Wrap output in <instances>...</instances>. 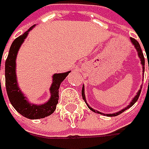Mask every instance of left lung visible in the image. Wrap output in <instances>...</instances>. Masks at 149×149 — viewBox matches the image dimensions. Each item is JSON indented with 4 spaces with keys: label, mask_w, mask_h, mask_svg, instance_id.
Returning a JSON list of instances; mask_svg holds the SVG:
<instances>
[{
    "label": "left lung",
    "mask_w": 149,
    "mask_h": 149,
    "mask_svg": "<svg viewBox=\"0 0 149 149\" xmlns=\"http://www.w3.org/2000/svg\"><path fill=\"white\" fill-rule=\"evenodd\" d=\"M131 40V41H132V43L134 44V46H135V48H136V50H137V52H138V55H139V57H140V58H141V65H143L142 66V68H143V72H144V65H145V58H144V56H143V52H142V51H141V45L139 44V42L134 39V38H131L130 39ZM148 69H149V62H148ZM141 88H142V86L141 87V89H140V91H138V93H137V95L135 96L134 97V99L132 100V102L130 103V104L128 106V107H126L125 109H122L121 111H119V112H117V113H115V114H107V116H118V115H120L121 113H123V111H125L127 109H129V108H130L132 105H134V104L138 100V98H139V97H140V94H141ZM82 97H83V99L84 100V102L86 103V101H85V96H84V87H83V89H82ZM87 104V103H86ZM87 106L89 107V105L87 104ZM90 108V109H91L92 111H94V112H97V113H99V114H102V113H100V112H98V111H97V110H95V109H93L92 108H91V107H89Z\"/></svg>",
    "instance_id": "8db88e82"
}]
</instances>
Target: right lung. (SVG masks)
<instances>
[{
  "instance_id": "obj_1",
  "label": "right lung",
  "mask_w": 149,
  "mask_h": 149,
  "mask_svg": "<svg viewBox=\"0 0 149 149\" xmlns=\"http://www.w3.org/2000/svg\"><path fill=\"white\" fill-rule=\"evenodd\" d=\"M33 27L32 26L26 32L16 38L10 46L8 58L5 62V82H6V90L8 97L13 107L23 116L28 119H40L45 116H50L56 109V106L58 102V89L61 82L70 73H58L54 74L53 82L50 88L52 97L50 100L42 105H34L29 104L24 97L22 92L19 91L17 85L16 75H15V59L19 48L24 40L26 38L28 32ZM1 70V64H0ZM1 81V80H0Z\"/></svg>"
}]
</instances>
